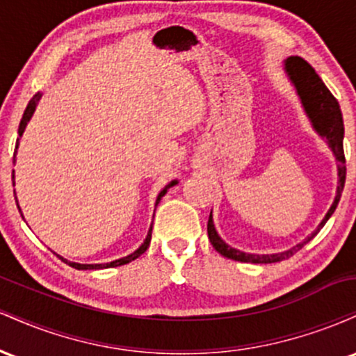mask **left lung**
Returning a JSON list of instances; mask_svg holds the SVG:
<instances>
[{
	"instance_id": "1",
	"label": "left lung",
	"mask_w": 356,
	"mask_h": 356,
	"mask_svg": "<svg viewBox=\"0 0 356 356\" xmlns=\"http://www.w3.org/2000/svg\"><path fill=\"white\" fill-rule=\"evenodd\" d=\"M284 70L288 73L289 80L295 85L298 97H300L301 105H303L306 115H308L309 122H312L313 129L316 130L318 136L325 138L328 142V147L332 149L338 162V187H337V195H334V201L330 207L326 216L323 220L318 224V227L312 234L308 236L305 241H301L300 244L293 246L291 249L283 252H276V254H249V252H243L239 249L231 248L229 244L224 243L220 239V236L216 231L214 222H212V212L207 220V234H209L211 244L214 246L216 251L224 257H229V259L241 261V263H257V264H268V263H277V261L288 259L295 254L296 251H300L306 243H309L314 236L320 232V229L326 224V220L332 218V214L337 209L338 202H340L343 187H345V177H346V165H345V152H343V136H345V127H343V115L340 105L334 97L332 95L326 85L323 83V80L318 76V73L313 70L312 65L308 61H305L300 56H289L284 61Z\"/></svg>"
}]
</instances>
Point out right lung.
<instances>
[{
  "label": "right lung",
  "instance_id": "1",
  "mask_svg": "<svg viewBox=\"0 0 356 356\" xmlns=\"http://www.w3.org/2000/svg\"><path fill=\"white\" fill-rule=\"evenodd\" d=\"M40 99H42V93H36V95L33 97V99L30 100V104H28L26 110H24V113H23V118H22V122H19V127H18V136H19V137L23 136L24 129H26V124H28V122H30L31 115H33V112H35L36 105H38ZM18 144H19V138H18V140H16V147H15V155H13V162H16V149H18ZM175 184H177V181H172V182H170V184H167V186L164 187V189L161 191V194L157 195V201H155V206H157V204L161 202V199L164 197V195H165V192L169 191L170 187H172V186H175ZM13 186H15V170H13ZM16 206H18V201H16ZM18 209H19V206H18ZM19 212H22V209H19ZM150 239H152V226H150L149 232H147V238H145V241H144V243H142V246L138 248L137 251H134L132 254H129V256H125V257H120V259H115V261H112V263H105V264H80V263H72V261L65 259V257H61V256H58V257H60L61 261H63V263H67L68 266H72V268H75V269H104V268H117V266H122V264H127V263H130V261L137 259V257L140 256V254H144V252L147 251V248H149V244H150Z\"/></svg>",
  "mask_w": 356,
  "mask_h": 356
}]
</instances>
